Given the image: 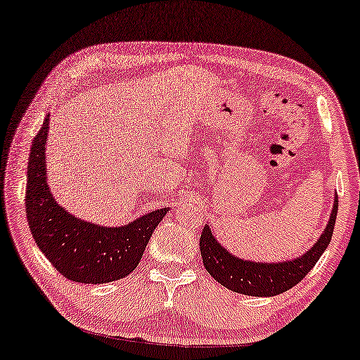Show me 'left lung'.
<instances>
[{"mask_svg":"<svg viewBox=\"0 0 360 360\" xmlns=\"http://www.w3.org/2000/svg\"><path fill=\"white\" fill-rule=\"evenodd\" d=\"M336 212H338V196L335 195L328 224L311 250L300 257L281 262H254L233 256L215 240L211 226L206 224L199 238L202 264L215 281L240 295L259 297L281 295L300 283L327 250L333 236Z\"/></svg>","mask_w":360,"mask_h":360,"instance_id":"obj_1","label":"left lung"}]
</instances>
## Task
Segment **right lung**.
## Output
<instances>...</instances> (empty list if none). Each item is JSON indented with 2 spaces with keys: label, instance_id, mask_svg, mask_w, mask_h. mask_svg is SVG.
<instances>
[{
  "label": "right lung",
  "instance_id": "1",
  "mask_svg": "<svg viewBox=\"0 0 360 360\" xmlns=\"http://www.w3.org/2000/svg\"><path fill=\"white\" fill-rule=\"evenodd\" d=\"M49 114L32 141L27 165L25 212L37 246L65 278L98 285L134 272L154 229L169 212L156 209L122 226L86 222L59 206L48 185Z\"/></svg>",
  "mask_w": 360,
  "mask_h": 360
}]
</instances>
